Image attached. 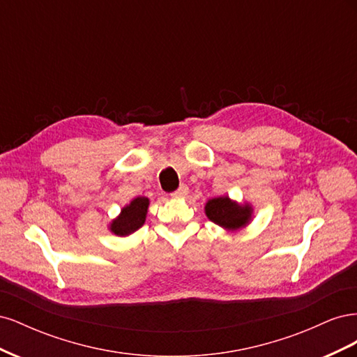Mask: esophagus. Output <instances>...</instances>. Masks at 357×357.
<instances>
[{"instance_id":"34e87169","label":"esophagus","mask_w":357,"mask_h":357,"mask_svg":"<svg viewBox=\"0 0 357 357\" xmlns=\"http://www.w3.org/2000/svg\"><path fill=\"white\" fill-rule=\"evenodd\" d=\"M188 193H189V188L186 185H181L176 192L171 193V197L176 199H181V198H186Z\"/></svg>"}]
</instances>
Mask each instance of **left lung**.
I'll use <instances>...</instances> for the list:
<instances>
[{
	"label": "left lung",
	"instance_id": "8db88e82",
	"mask_svg": "<svg viewBox=\"0 0 357 357\" xmlns=\"http://www.w3.org/2000/svg\"><path fill=\"white\" fill-rule=\"evenodd\" d=\"M204 211L213 223L219 225L226 232L244 229L253 220V205L250 202H238L226 195L208 199Z\"/></svg>",
	"mask_w": 357,
	"mask_h": 357
}]
</instances>
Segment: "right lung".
<instances>
[{
  "label": "right lung",
  "instance_id": "right-lung-1",
  "mask_svg": "<svg viewBox=\"0 0 357 357\" xmlns=\"http://www.w3.org/2000/svg\"><path fill=\"white\" fill-rule=\"evenodd\" d=\"M149 205L150 199L147 197L134 198L109 223V231L117 236H128L134 234L144 225Z\"/></svg>",
  "mask_w": 357,
  "mask_h": 357
}]
</instances>
